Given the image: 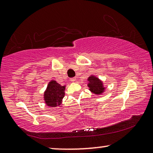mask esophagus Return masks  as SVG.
Returning a JSON list of instances; mask_svg holds the SVG:
<instances>
[{"mask_svg": "<svg viewBox=\"0 0 153 153\" xmlns=\"http://www.w3.org/2000/svg\"><path fill=\"white\" fill-rule=\"evenodd\" d=\"M76 77H72V78H70V81L72 82H76Z\"/></svg>", "mask_w": 153, "mask_h": 153, "instance_id": "esophagus-1", "label": "esophagus"}]
</instances>
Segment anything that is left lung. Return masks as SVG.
<instances>
[{"mask_svg": "<svg viewBox=\"0 0 153 153\" xmlns=\"http://www.w3.org/2000/svg\"><path fill=\"white\" fill-rule=\"evenodd\" d=\"M88 83L87 86L92 93L95 94H101L104 93L105 88L103 86L102 81H101L95 76H91L88 78Z\"/></svg>", "mask_w": 153, "mask_h": 153, "instance_id": "1", "label": "left lung"}]
</instances>
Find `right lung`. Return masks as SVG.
I'll return each mask as SVG.
<instances>
[{
	"mask_svg": "<svg viewBox=\"0 0 153 153\" xmlns=\"http://www.w3.org/2000/svg\"><path fill=\"white\" fill-rule=\"evenodd\" d=\"M65 86H61L56 81L51 80L48 84L43 94L45 103L49 107L60 105L65 97Z\"/></svg>",
	"mask_w": 153,
	"mask_h": 153,
	"instance_id": "obj_1",
	"label": "right lung"
}]
</instances>
